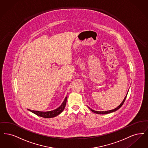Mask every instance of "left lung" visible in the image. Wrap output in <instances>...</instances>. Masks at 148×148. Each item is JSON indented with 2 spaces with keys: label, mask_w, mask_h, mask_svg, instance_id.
<instances>
[{
  "label": "left lung",
  "mask_w": 148,
  "mask_h": 148,
  "mask_svg": "<svg viewBox=\"0 0 148 148\" xmlns=\"http://www.w3.org/2000/svg\"><path fill=\"white\" fill-rule=\"evenodd\" d=\"M127 94H128V93L127 94V95L126 96H125V97H124V100H123V101L122 102V103L118 106L117 107H116V108H114V109H113V110H110V111H94V110H92V109H91V108H90V110L92 112L95 113H97V114H107V113H110L113 112H114V111H117V110H118L120 107H121V106L123 105V104L124 103V101L125 100V99H126V97H127Z\"/></svg>",
  "instance_id": "obj_1"
}]
</instances>
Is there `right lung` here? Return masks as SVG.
<instances>
[{
	"instance_id": "1",
	"label": "right lung",
	"mask_w": 148,
	"mask_h": 148,
	"mask_svg": "<svg viewBox=\"0 0 148 148\" xmlns=\"http://www.w3.org/2000/svg\"><path fill=\"white\" fill-rule=\"evenodd\" d=\"M66 100H67V96L65 97L64 100L63 101V102L62 103V104L60 105V106H59L58 108H57L54 110H53V111H51L41 112V111H33V110H29L31 112L35 113L36 115L42 117H43V118H52V117H56V116H58L64 110L65 105H66Z\"/></svg>"
}]
</instances>
